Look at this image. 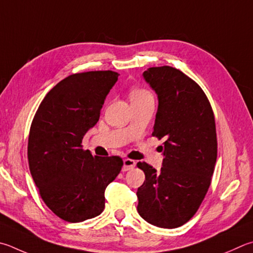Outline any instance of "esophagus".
I'll use <instances>...</instances> for the list:
<instances>
[{
    "label": "esophagus",
    "mask_w": 253,
    "mask_h": 253,
    "mask_svg": "<svg viewBox=\"0 0 253 253\" xmlns=\"http://www.w3.org/2000/svg\"><path fill=\"white\" fill-rule=\"evenodd\" d=\"M136 166V162L132 159H124V166H123V171H128L130 170Z\"/></svg>",
    "instance_id": "1"
}]
</instances>
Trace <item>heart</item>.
Returning a JSON list of instances; mask_svg holds the SVG:
<instances>
[{
	"instance_id": "heart-1",
	"label": "heart",
	"mask_w": 253,
	"mask_h": 253,
	"mask_svg": "<svg viewBox=\"0 0 253 253\" xmlns=\"http://www.w3.org/2000/svg\"><path fill=\"white\" fill-rule=\"evenodd\" d=\"M151 95L149 90L145 88H132L130 90V97L131 98H137V97H142V96Z\"/></svg>"
}]
</instances>
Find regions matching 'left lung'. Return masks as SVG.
<instances>
[{
	"label": "left lung",
	"instance_id": "8db88e82",
	"mask_svg": "<svg viewBox=\"0 0 253 253\" xmlns=\"http://www.w3.org/2000/svg\"><path fill=\"white\" fill-rule=\"evenodd\" d=\"M144 79L158 95L151 135L165 139L164 162L160 171L137 164L145 172L137 210L150 224L173 229L194 217L210 187L218 148L214 115L203 88L177 68L149 67Z\"/></svg>",
	"mask_w": 253,
	"mask_h": 253
}]
</instances>
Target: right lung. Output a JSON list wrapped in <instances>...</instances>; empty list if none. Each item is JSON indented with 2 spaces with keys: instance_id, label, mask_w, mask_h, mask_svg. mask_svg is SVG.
<instances>
[{
  "instance_id": "right-lung-1",
  "label": "right lung",
  "mask_w": 253,
  "mask_h": 253,
  "mask_svg": "<svg viewBox=\"0 0 253 253\" xmlns=\"http://www.w3.org/2000/svg\"><path fill=\"white\" fill-rule=\"evenodd\" d=\"M118 75L91 71L67 76L48 91L32 121L31 174L45 205L65 221L82 222L102 213L105 189L122 170L121 157L93 156L82 145Z\"/></svg>"
}]
</instances>
